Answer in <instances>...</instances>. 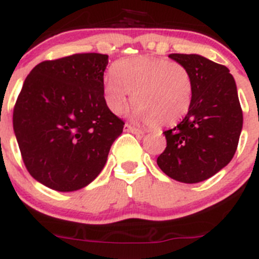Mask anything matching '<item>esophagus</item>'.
Segmentation results:
<instances>
[{
    "label": "esophagus",
    "instance_id": "esophagus-1",
    "mask_svg": "<svg viewBox=\"0 0 259 259\" xmlns=\"http://www.w3.org/2000/svg\"><path fill=\"white\" fill-rule=\"evenodd\" d=\"M125 130L129 133H133V134H138V135H142L143 132L140 129H138V127L133 126V125L130 124H125Z\"/></svg>",
    "mask_w": 259,
    "mask_h": 259
}]
</instances>
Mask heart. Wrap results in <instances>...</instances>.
Returning <instances> with one entry per match:
<instances>
[{
	"mask_svg": "<svg viewBox=\"0 0 259 259\" xmlns=\"http://www.w3.org/2000/svg\"><path fill=\"white\" fill-rule=\"evenodd\" d=\"M114 76L104 84L110 110L120 114L133 95V117L153 126L176 125L186 116L193 99V78L183 64L149 55L119 60Z\"/></svg>",
	"mask_w": 259,
	"mask_h": 259,
	"instance_id": "1",
	"label": "heart"
}]
</instances>
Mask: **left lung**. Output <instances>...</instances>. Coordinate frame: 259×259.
I'll return each instance as SVG.
<instances>
[{
	"label": "left lung",
	"mask_w": 259,
	"mask_h": 259,
	"mask_svg": "<svg viewBox=\"0 0 259 259\" xmlns=\"http://www.w3.org/2000/svg\"><path fill=\"white\" fill-rule=\"evenodd\" d=\"M191 72L193 99L185 119L163 134L164 152L157 164L183 183L207 180L234 157L243 127L237 84L223 64L197 54H169Z\"/></svg>",
	"instance_id": "1"
}]
</instances>
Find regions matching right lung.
Wrapping results in <instances>:
<instances>
[{
  "label": "right lung",
  "instance_id": "right-lung-1",
  "mask_svg": "<svg viewBox=\"0 0 259 259\" xmlns=\"http://www.w3.org/2000/svg\"><path fill=\"white\" fill-rule=\"evenodd\" d=\"M109 57L79 53L44 60L26 77L14 107V132L30 175L69 192L99 176L124 124L107 107Z\"/></svg>",
  "mask_w": 259,
  "mask_h": 259
}]
</instances>
